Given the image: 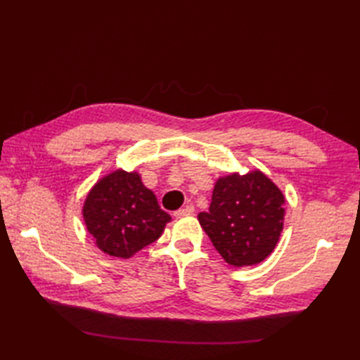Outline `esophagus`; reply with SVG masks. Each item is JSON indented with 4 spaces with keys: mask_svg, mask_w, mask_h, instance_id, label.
<instances>
[{
    "mask_svg": "<svg viewBox=\"0 0 360 360\" xmlns=\"http://www.w3.org/2000/svg\"><path fill=\"white\" fill-rule=\"evenodd\" d=\"M193 212H195V207H193V205H186L184 209H179V210H176V212H174V217H176V218H184V217H190V215H193Z\"/></svg>",
    "mask_w": 360,
    "mask_h": 360,
    "instance_id": "obj_1",
    "label": "esophagus"
}]
</instances>
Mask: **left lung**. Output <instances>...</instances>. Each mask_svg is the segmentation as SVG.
I'll use <instances>...</instances> for the list:
<instances>
[{
  "label": "left lung",
  "instance_id": "left-lung-1",
  "mask_svg": "<svg viewBox=\"0 0 360 360\" xmlns=\"http://www.w3.org/2000/svg\"><path fill=\"white\" fill-rule=\"evenodd\" d=\"M285 196L262 172L217 181L209 212L198 215L229 264L252 266L271 254L285 223Z\"/></svg>",
  "mask_w": 360,
  "mask_h": 360
}]
</instances>
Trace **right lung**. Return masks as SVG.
<instances>
[{"instance_id": "obj_1", "label": "right lung", "mask_w": 360, "mask_h": 360, "mask_svg": "<svg viewBox=\"0 0 360 360\" xmlns=\"http://www.w3.org/2000/svg\"><path fill=\"white\" fill-rule=\"evenodd\" d=\"M83 218L97 246L129 258L155 243L172 219L137 173L117 170L98 181L86 196Z\"/></svg>"}]
</instances>
